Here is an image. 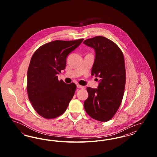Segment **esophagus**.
Returning <instances> with one entry per match:
<instances>
[{"instance_id": "1", "label": "esophagus", "mask_w": 157, "mask_h": 157, "mask_svg": "<svg viewBox=\"0 0 157 157\" xmlns=\"http://www.w3.org/2000/svg\"><path fill=\"white\" fill-rule=\"evenodd\" d=\"M76 86H77V88H81V89H85V87H84V86H81V85H79V84H77V85H76Z\"/></svg>"}]
</instances>
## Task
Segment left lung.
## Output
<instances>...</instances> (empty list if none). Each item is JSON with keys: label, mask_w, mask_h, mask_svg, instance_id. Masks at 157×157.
<instances>
[{"label": "left lung", "mask_w": 157, "mask_h": 157, "mask_svg": "<svg viewBox=\"0 0 157 157\" xmlns=\"http://www.w3.org/2000/svg\"><path fill=\"white\" fill-rule=\"evenodd\" d=\"M83 44L95 50L91 73L101 78L98 89L86 88L89 96L84 108L91 118L106 122L115 115L124 96L126 82L124 55L118 45L104 36L88 39Z\"/></svg>", "instance_id": "1"}]
</instances>
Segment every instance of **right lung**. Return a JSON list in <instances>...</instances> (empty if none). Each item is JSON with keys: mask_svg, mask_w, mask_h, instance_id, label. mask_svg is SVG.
<instances>
[{"mask_svg": "<svg viewBox=\"0 0 157 157\" xmlns=\"http://www.w3.org/2000/svg\"><path fill=\"white\" fill-rule=\"evenodd\" d=\"M83 40H54L41 46L33 53L28 70L27 92L34 109L42 117H59L74 97L76 85L59 81L57 75L65 69L69 53Z\"/></svg>", "mask_w": 157, "mask_h": 157, "instance_id": "right-lung-1", "label": "right lung"}]
</instances>
